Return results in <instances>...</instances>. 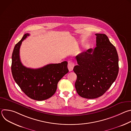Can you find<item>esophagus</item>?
<instances>
[{
    "instance_id": "obj_1",
    "label": "esophagus",
    "mask_w": 131,
    "mask_h": 131,
    "mask_svg": "<svg viewBox=\"0 0 131 131\" xmlns=\"http://www.w3.org/2000/svg\"><path fill=\"white\" fill-rule=\"evenodd\" d=\"M74 64L72 62H68V70L69 71H71L72 70L73 67H74Z\"/></svg>"
}]
</instances>
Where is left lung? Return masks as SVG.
I'll return each mask as SVG.
<instances>
[{"label":"left lung","instance_id":"1","mask_svg":"<svg viewBox=\"0 0 131 131\" xmlns=\"http://www.w3.org/2000/svg\"><path fill=\"white\" fill-rule=\"evenodd\" d=\"M96 47L76 57L73 68L77 78L75 88L82 97L93 99L103 95L116 80L119 58L115 47L104 34H96Z\"/></svg>","mask_w":131,"mask_h":131}]
</instances>
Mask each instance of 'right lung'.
<instances>
[{
  "mask_svg": "<svg viewBox=\"0 0 131 131\" xmlns=\"http://www.w3.org/2000/svg\"><path fill=\"white\" fill-rule=\"evenodd\" d=\"M28 36L29 34H25L14 48L11 71L14 80L28 97L36 101H43L54 95L59 81L68 72V63L64 61L50 64L37 69L24 66L20 60V48L22 41Z\"/></svg>",
  "mask_w": 131,
  "mask_h": 131,
  "instance_id": "obj_1",
  "label": "right lung"
}]
</instances>
